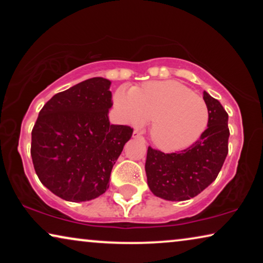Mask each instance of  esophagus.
Listing matches in <instances>:
<instances>
[{
    "label": "esophagus",
    "instance_id": "1",
    "mask_svg": "<svg viewBox=\"0 0 263 263\" xmlns=\"http://www.w3.org/2000/svg\"><path fill=\"white\" fill-rule=\"evenodd\" d=\"M133 138H134V139H142L141 133H139L138 130H135L134 133H133Z\"/></svg>",
    "mask_w": 263,
    "mask_h": 263
}]
</instances>
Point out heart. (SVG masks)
<instances>
[{
    "label": "heart",
    "instance_id": "1",
    "mask_svg": "<svg viewBox=\"0 0 263 263\" xmlns=\"http://www.w3.org/2000/svg\"><path fill=\"white\" fill-rule=\"evenodd\" d=\"M114 105L125 122L142 127L152 122L151 139L165 152L194 145L210 123V109L200 96L181 82L149 81L140 87L122 86Z\"/></svg>",
    "mask_w": 263,
    "mask_h": 263
}]
</instances>
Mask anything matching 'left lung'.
<instances>
[{
    "label": "left lung",
    "instance_id": "8db88e82",
    "mask_svg": "<svg viewBox=\"0 0 263 263\" xmlns=\"http://www.w3.org/2000/svg\"><path fill=\"white\" fill-rule=\"evenodd\" d=\"M203 100L210 109V123L194 145L166 154L148 147L147 184L158 197L167 201L192 199L214 182L221 170L229 152V115L206 91Z\"/></svg>",
    "mask_w": 263,
    "mask_h": 263
}]
</instances>
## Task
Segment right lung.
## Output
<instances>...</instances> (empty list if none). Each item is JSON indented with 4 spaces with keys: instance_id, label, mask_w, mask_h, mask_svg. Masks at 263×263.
Wrapping results in <instances>:
<instances>
[{
    "instance_id": "add662e5",
    "label": "right lung",
    "mask_w": 263,
    "mask_h": 263,
    "mask_svg": "<svg viewBox=\"0 0 263 263\" xmlns=\"http://www.w3.org/2000/svg\"><path fill=\"white\" fill-rule=\"evenodd\" d=\"M111 81L92 78L57 93L32 129L31 157L39 181L61 199L82 202L109 188L111 170L132 138L110 124Z\"/></svg>"
}]
</instances>
